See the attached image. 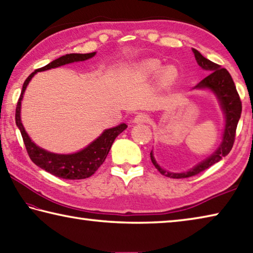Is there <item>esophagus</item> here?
<instances>
[{"mask_svg":"<svg viewBox=\"0 0 253 253\" xmlns=\"http://www.w3.org/2000/svg\"><path fill=\"white\" fill-rule=\"evenodd\" d=\"M147 122H149V116L146 114H143V113L137 114L134 118L135 124H143V123H147Z\"/></svg>","mask_w":253,"mask_h":253,"instance_id":"esophagus-1","label":"esophagus"}]
</instances>
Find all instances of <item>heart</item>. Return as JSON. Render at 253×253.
Wrapping results in <instances>:
<instances>
[{"label": "heart", "instance_id": "heart-1", "mask_svg": "<svg viewBox=\"0 0 253 253\" xmlns=\"http://www.w3.org/2000/svg\"><path fill=\"white\" fill-rule=\"evenodd\" d=\"M161 70V63L157 60H145L137 68L138 74L145 77H149L157 74ZM177 76L176 70L173 67H168L161 70L160 75H158V80H160L161 84H172Z\"/></svg>", "mask_w": 253, "mask_h": 253}]
</instances>
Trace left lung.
Returning <instances> with one entry per match:
<instances>
[{
  "instance_id": "obj_1",
  "label": "left lung",
  "mask_w": 253,
  "mask_h": 253,
  "mask_svg": "<svg viewBox=\"0 0 253 253\" xmlns=\"http://www.w3.org/2000/svg\"><path fill=\"white\" fill-rule=\"evenodd\" d=\"M193 50V53L195 55L198 65L202 68V69L210 72V75L208 77H205L203 80H201L193 89H209V90H211L214 95H215V97L217 98V101H219V104L221 106V109L224 114V131L223 136H222V142L216 151L214 152L211 156H209L208 158H205L204 161L199 163L198 165H195L193 169L187 170V172L172 173L163 169L161 166L157 164L155 158H154L152 151L151 160L154 166H155L161 174L170 178H186L194 176V175L209 169L210 166L215 164V163L220 162L222 160V157L228 155L233 146L235 130H237V126L239 119L241 117L242 111L241 100H240L237 88H235L232 77L229 74V71L224 69V68H221V66L216 65V63L210 61L209 59L204 58L198 50Z\"/></svg>"
}]
</instances>
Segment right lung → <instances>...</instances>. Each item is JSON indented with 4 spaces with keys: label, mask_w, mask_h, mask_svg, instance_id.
I'll return each instance as SVG.
<instances>
[{
    "label": "right lung",
    "mask_w": 253,
    "mask_h": 253,
    "mask_svg": "<svg viewBox=\"0 0 253 253\" xmlns=\"http://www.w3.org/2000/svg\"><path fill=\"white\" fill-rule=\"evenodd\" d=\"M95 54L96 52L66 54L53 60L52 62L49 63V65L42 67L40 69H37L28 77L27 80L24 81L22 91H21L18 105H16L15 123L21 131V135H22L25 148H27V152L30 158H31V161L37 166H39L40 169H44L46 172H49L50 174H52L54 176H58L60 178L84 179L90 177L91 175L100 168L102 163L105 162L114 140L116 139V137L121 134V132L126 129L127 125L126 124H121V125H118L116 127L104 130L98 138H96L92 143L89 144L87 147H84V149H81V151L77 153H51L39 147L37 144H34L31 138L29 137L28 132L25 131L22 125V122H21V101H22L27 85L29 84L30 80L33 78V76L36 75L37 72L53 69V68L65 66L68 65V63L84 61V60L92 58Z\"/></svg>",
    "instance_id": "right-lung-1"
}]
</instances>
